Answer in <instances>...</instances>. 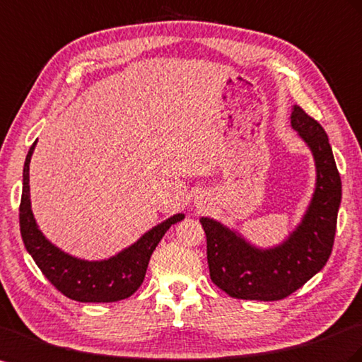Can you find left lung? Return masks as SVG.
<instances>
[{"mask_svg": "<svg viewBox=\"0 0 362 362\" xmlns=\"http://www.w3.org/2000/svg\"><path fill=\"white\" fill-rule=\"evenodd\" d=\"M291 126L314 155L317 182L305 216L288 239L263 250L218 221L199 219L207 236L210 279L230 297L285 298L323 269L334 247L341 178L327 134L297 105L292 108Z\"/></svg>", "mask_w": 362, "mask_h": 362, "instance_id": "8db88e82", "label": "left lung"}]
</instances>
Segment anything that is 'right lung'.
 <instances>
[{
    "instance_id": "1",
    "label": "right lung",
    "mask_w": 362,
    "mask_h": 362,
    "mask_svg": "<svg viewBox=\"0 0 362 362\" xmlns=\"http://www.w3.org/2000/svg\"><path fill=\"white\" fill-rule=\"evenodd\" d=\"M36 141L28 151L23 172V194L19 205V228L25 250L52 285L68 298L82 303H112L131 297L141 286L153 250L170 226L184 219L173 214L115 256L105 260H82L64 252L37 228L30 202V160Z\"/></svg>"
}]
</instances>
